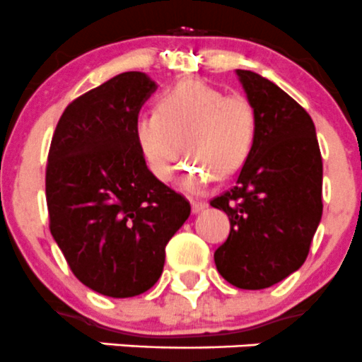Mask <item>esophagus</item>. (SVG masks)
I'll return each mask as SVG.
<instances>
[{
  "label": "esophagus",
  "instance_id": "34e87169",
  "mask_svg": "<svg viewBox=\"0 0 362 362\" xmlns=\"http://www.w3.org/2000/svg\"><path fill=\"white\" fill-rule=\"evenodd\" d=\"M192 214H199V211H203L204 208L208 206V203H204V202H192Z\"/></svg>",
  "mask_w": 362,
  "mask_h": 362
}]
</instances>
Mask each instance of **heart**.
I'll return each mask as SVG.
<instances>
[{"instance_id": "b5f03b06", "label": "heart", "mask_w": 362, "mask_h": 362, "mask_svg": "<svg viewBox=\"0 0 362 362\" xmlns=\"http://www.w3.org/2000/svg\"><path fill=\"white\" fill-rule=\"evenodd\" d=\"M255 126V110L247 98L224 96L202 80H184L160 96L158 112L136 117L134 138L151 171L163 182L170 180L185 151L194 156L180 185L199 192L215 171L229 175L245 163Z\"/></svg>"}]
</instances>
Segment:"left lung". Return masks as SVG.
<instances>
[{
  "mask_svg": "<svg viewBox=\"0 0 362 362\" xmlns=\"http://www.w3.org/2000/svg\"><path fill=\"white\" fill-rule=\"evenodd\" d=\"M255 110V138L231 191L210 204L231 222L215 250L217 272L259 291L298 272L322 217V158L312 117L279 86L236 69Z\"/></svg>",
  "mask_w": 362,
  "mask_h": 362,
  "instance_id": "8db88e82",
  "label": "left lung"
}]
</instances>
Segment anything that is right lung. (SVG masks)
Wrapping results in <instances>:
<instances>
[{
	"label": "right lung",
	"instance_id": "1",
	"mask_svg": "<svg viewBox=\"0 0 362 362\" xmlns=\"http://www.w3.org/2000/svg\"><path fill=\"white\" fill-rule=\"evenodd\" d=\"M158 83L126 71L69 103L47 164L50 233L73 275L110 298L159 280L166 243L191 215L184 196L147 168L134 120Z\"/></svg>",
	"mask_w": 362,
	"mask_h": 362
}]
</instances>
